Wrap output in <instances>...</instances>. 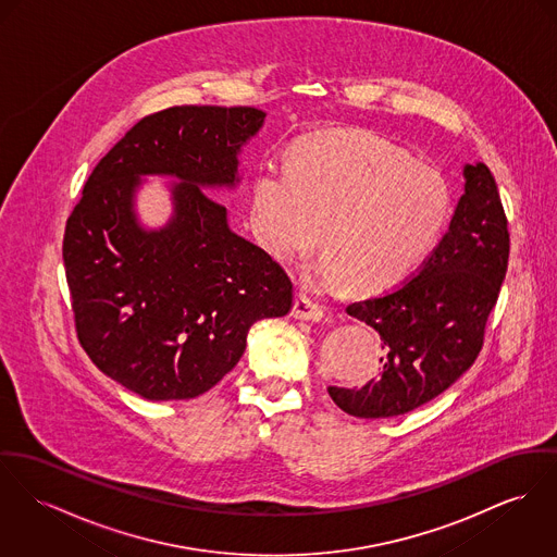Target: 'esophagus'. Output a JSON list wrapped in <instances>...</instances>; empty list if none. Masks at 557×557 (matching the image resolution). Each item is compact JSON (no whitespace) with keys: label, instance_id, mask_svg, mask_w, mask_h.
<instances>
[{"label":"esophagus","instance_id":"esophagus-1","mask_svg":"<svg viewBox=\"0 0 557 557\" xmlns=\"http://www.w3.org/2000/svg\"><path fill=\"white\" fill-rule=\"evenodd\" d=\"M293 315L299 318V320H320L324 315V309L315 300H311L305 295H297L295 307H293Z\"/></svg>","mask_w":557,"mask_h":557}]
</instances>
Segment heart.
I'll return each mask as SVG.
<instances>
[{
  "instance_id": "b5f03b06",
  "label": "heart",
  "mask_w": 557,
  "mask_h": 557,
  "mask_svg": "<svg viewBox=\"0 0 557 557\" xmlns=\"http://www.w3.org/2000/svg\"><path fill=\"white\" fill-rule=\"evenodd\" d=\"M451 214L434 168L367 131H324L297 141L290 168L264 165L250 190V228L277 262H295L320 239L326 250L305 277L333 288L384 290L429 257Z\"/></svg>"
}]
</instances>
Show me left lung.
Segmentation results:
<instances>
[{
  "instance_id": "left-lung-1",
  "label": "left lung",
  "mask_w": 557,
  "mask_h": 557,
  "mask_svg": "<svg viewBox=\"0 0 557 557\" xmlns=\"http://www.w3.org/2000/svg\"><path fill=\"white\" fill-rule=\"evenodd\" d=\"M465 190L449 228L416 277L345 311L382 337L384 371L362 387L329 385L345 413L364 420L405 416L456 384L481 351L509 262L507 215L483 163L462 168Z\"/></svg>"
}]
</instances>
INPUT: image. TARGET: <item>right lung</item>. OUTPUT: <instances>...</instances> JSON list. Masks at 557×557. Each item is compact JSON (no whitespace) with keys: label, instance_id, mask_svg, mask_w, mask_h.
Here are the masks:
<instances>
[{"label":"right lung","instance_id":"obj_1","mask_svg":"<svg viewBox=\"0 0 557 557\" xmlns=\"http://www.w3.org/2000/svg\"><path fill=\"white\" fill-rule=\"evenodd\" d=\"M257 108L177 106L146 116L99 161L67 218L63 262L76 331L101 373L146 400H188L246 351L250 326L293 309V282L237 235L203 190L235 188ZM148 174L174 180L173 214L144 227Z\"/></svg>","mask_w":557,"mask_h":557}]
</instances>
